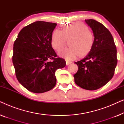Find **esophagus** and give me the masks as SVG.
Instances as JSON below:
<instances>
[{
  "label": "esophagus",
  "mask_w": 124,
  "mask_h": 124,
  "mask_svg": "<svg viewBox=\"0 0 124 124\" xmlns=\"http://www.w3.org/2000/svg\"><path fill=\"white\" fill-rule=\"evenodd\" d=\"M71 63H72V62H69V61H66V65H69V64H70Z\"/></svg>",
  "instance_id": "esophagus-1"
}]
</instances>
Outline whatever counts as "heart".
<instances>
[{
	"mask_svg": "<svg viewBox=\"0 0 124 124\" xmlns=\"http://www.w3.org/2000/svg\"><path fill=\"white\" fill-rule=\"evenodd\" d=\"M69 40L70 47L59 52V55L68 60H72L78 56L87 55L92 50L94 37L92 32L84 23H74L64 26L62 30L56 29L52 33L51 45L59 51Z\"/></svg>",
	"mask_w": 124,
	"mask_h": 124,
	"instance_id": "b5f03b06",
	"label": "heart"
}]
</instances>
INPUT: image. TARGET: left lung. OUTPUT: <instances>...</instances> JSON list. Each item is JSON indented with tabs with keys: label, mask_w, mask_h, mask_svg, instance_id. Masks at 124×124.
<instances>
[{
	"label": "left lung",
	"mask_w": 124,
	"mask_h": 124,
	"mask_svg": "<svg viewBox=\"0 0 124 124\" xmlns=\"http://www.w3.org/2000/svg\"><path fill=\"white\" fill-rule=\"evenodd\" d=\"M94 37L92 50L82 60L74 75L76 84L82 89L95 90L112 78L116 68L117 50L112 35L103 25L95 20H85Z\"/></svg>",
	"instance_id": "8db88e82"
}]
</instances>
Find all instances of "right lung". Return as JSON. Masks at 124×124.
I'll list each match as a JSON object with an SVG mask.
<instances>
[{
	"instance_id": "1",
	"label": "right lung",
	"mask_w": 124,
	"mask_h": 124,
	"mask_svg": "<svg viewBox=\"0 0 124 124\" xmlns=\"http://www.w3.org/2000/svg\"><path fill=\"white\" fill-rule=\"evenodd\" d=\"M56 25L45 21L30 23L20 31L13 45L12 62L17 79L32 93L53 89L56 84L55 72L66 65L64 59L56 57L51 45Z\"/></svg>"
}]
</instances>
